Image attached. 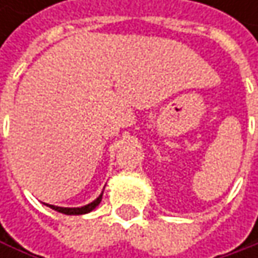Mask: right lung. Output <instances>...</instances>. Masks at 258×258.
<instances>
[{
    "label": "right lung",
    "mask_w": 258,
    "mask_h": 258,
    "mask_svg": "<svg viewBox=\"0 0 258 258\" xmlns=\"http://www.w3.org/2000/svg\"><path fill=\"white\" fill-rule=\"evenodd\" d=\"M101 197H103V192H101L94 202H91L89 205H85V206H82V208H61V206H53V205H47V206L52 208L53 211L61 212V214H66V215H83V214H88V212H91L92 209H95V208L100 205Z\"/></svg>",
    "instance_id": "obj_1"
}]
</instances>
